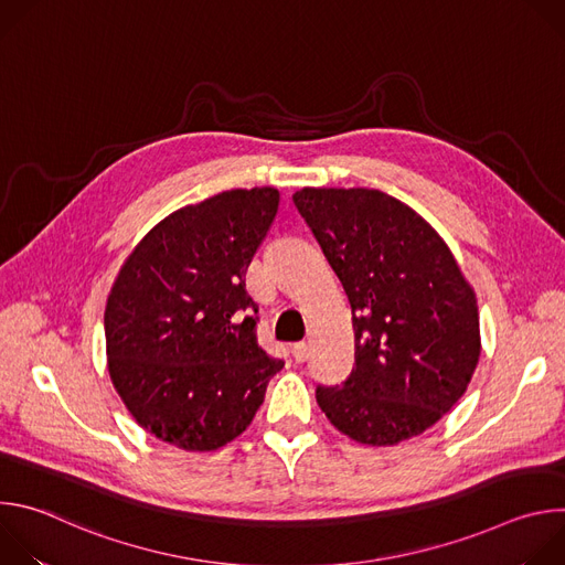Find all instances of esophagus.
I'll return each mask as SVG.
<instances>
[{"label": "esophagus", "instance_id": "1", "mask_svg": "<svg viewBox=\"0 0 565 565\" xmlns=\"http://www.w3.org/2000/svg\"><path fill=\"white\" fill-rule=\"evenodd\" d=\"M292 358L297 360V362H303V360H308V355H310V351H312V342L310 340H303V342H297V344H292Z\"/></svg>", "mask_w": 565, "mask_h": 565}]
</instances>
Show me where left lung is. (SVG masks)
<instances>
[{
  "label": "left lung",
  "mask_w": 565,
  "mask_h": 565,
  "mask_svg": "<svg viewBox=\"0 0 565 565\" xmlns=\"http://www.w3.org/2000/svg\"><path fill=\"white\" fill-rule=\"evenodd\" d=\"M353 312L355 366L317 386L319 409L355 443L420 436L462 397L480 358L478 306L443 236L409 205L366 188L292 194Z\"/></svg>",
  "instance_id": "1"
}]
</instances>
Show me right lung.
I'll use <instances>...</instances> for the list:
<instances>
[{
	"label": "right lung",
	"mask_w": 565,
	"mask_h": 565,
	"mask_svg": "<svg viewBox=\"0 0 565 565\" xmlns=\"http://www.w3.org/2000/svg\"><path fill=\"white\" fill-rule=\"evenodd\" d=\"M279 210L275 188L227 190L156 223L105 308L107 366L136 423L185 451L244 434L284 362L257 342L248 266Z\"/></svg>",
	"instance_id": "right-lung-1"
}]
</instances>
